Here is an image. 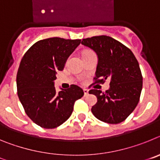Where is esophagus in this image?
Returning <instances> with one entry per match:
<instances>
[{"label": "esophagus", "mask_w": 160, "mask_h": 160, "mask_svg": "<svg viewBox=\"0 0 160 160\" xmlns=\"http://www.w3.org/2000/svg\"><path fill=\"white\" fill-rule=\"evenodd\" d=\"M83 91H84L85 96H87V94H89V91H88V90H87V89H83Z\"/></svg>", "instance_id": "34e87169"}]
</instances>
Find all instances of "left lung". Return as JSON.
<instances>
[{"label":"left lung","mask_w":160,"mask_h":160,"mask_svg":"<svg viewBox=\"0 0 160 160\" xmlns=\"http://www.w3.org/2000/svg\"><path fill=\"white\" fill-rule=\"evenodd\" d=\"M82 44L98 55L94 82L103 84L110 79V89L102 92L92 89L89 94L97 97L91 108L93 114L104 122H123L138 105L142 88V76L136 58L123 44L108 36L85 38Z\"/></svg>","instance_id":"left-lung-1"}]
</instances>
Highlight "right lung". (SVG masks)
Returning a JSON list of instances; mask_svg holds the SVG:
<instances>
[{
	"label": "right lung",
	"instance_id": "1",
	"mask_svg": "<svg viewBox=\"0 0 160 160\" xmlns=\"http://www.w3.org/2000/svg\"><path fill=\"white\" fill-rule=\"evenodd\" d=\"M80 39L50 38L34 43L25 52L17 73L18 95L25 113L41 128L53 129L70 118L73 105L84 95L82 89L71 85L56 91L53 81Z\"/></svg>",
	"mask_w": 160,
	"mask_h": 160
}]
</instances>
